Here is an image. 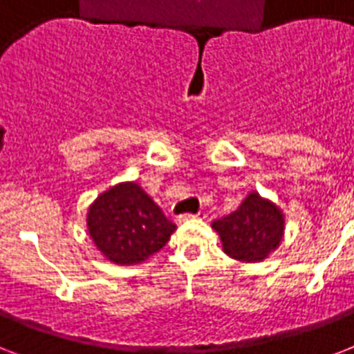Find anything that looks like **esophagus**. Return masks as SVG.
<instances>
[{
	"label": "esophagus",
	"instance_id": "1",
	"mask_svg": "<svg viewBox=\"0 0 354 354\" xmlns=\"http://www.w3.org/2000/svg\"><path fill=\"white\" fill-rule=\"evenodd\" d=\"M204 213H202V211H200V213H185V215H182L180 216V222H185V221H193V218H204Z\"/></svg>",
	"mask_w": 354,
	"mask_h": 354
}]
</instances>
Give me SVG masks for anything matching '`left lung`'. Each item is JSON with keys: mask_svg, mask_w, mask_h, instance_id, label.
<instances>
[{"mask_svg": "<svg viewBox=\"0 0 354 354\" xmlns=\"http://www.w3.org/2000/svg\"><path fill=\"white\" fill-rule=\"evenodd\" d=\"M213 227L230 257L242 263H259L279 246L285 218L270 200L250 193L233 213L216 218Z\"/></svg>", "mask_w": 354, "mask_h": 354, "instance_id": "left-lung-1", "label": "left lung"}]
</instances>
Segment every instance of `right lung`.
<instances>
[{
  "instance_id": "add662e5",
  "label": "right lung",
  "mask_w": 354,
  "mask_h": 354,
  "mask_svg": "<svg viewBox=\"0 0 354 354\" xmlns=\"http://www.w3.org/2000/svg\"><path fill=\"white\" fill-rule=\"evenodd\" d=\"M176 226L138 183H119L90 205L88 232L115 264H139L165 246Z\"/></svg>"
}]
</instances>
